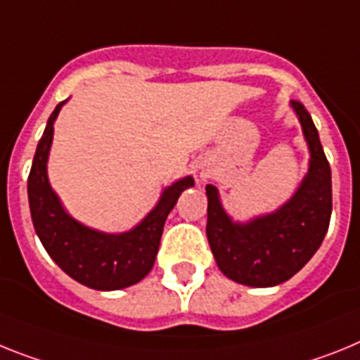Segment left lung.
Returning a JSON list of instances; mask_svg holds the SVG:
<instances>
[{"instance_id":"1","label":"left lung","mask_w":360,"mask_h":360,"mask_svg":"<svg viewBox=\"0 0 360 360\" xmlns=\"http://www.w3.org/2000/svg\"><path fill=\"white\" fill-rule=\"evenodd\" d=\"M310 148V170L292 199L279 210L248 224L233 223L223 210L217 188L206 184V236L219 270L246 286H275L297 274L323 243L331 217V170L311 115L292 101Z\"/></svg>"}]
</instances>
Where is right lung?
Instances as JSON below:
<instances>
[{
	"label": "right lung",
	"instance_id": "add662e5",
	"mask_svg": "<svg viewBox=\"0 0 360 360\" xmlns=\"http://www.w3.org/2000/svg\"><path fill=\"white\" fill-rule=\"evenodd\" d=\"M63 103L50 114L29 174V205L34 228L50 257L72 279L94 290L127 288L139 283L152 270L165 221L181 192L193 186V179L184 177L168 186L158 206L130 232L110 236L83 226L63 210L46 177L54 121Z\"/></svg>",
	"mask_w": 360,
	"mask_h": 360
}]
</instances>
